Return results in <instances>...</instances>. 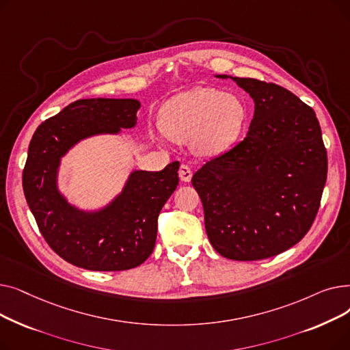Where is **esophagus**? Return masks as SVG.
Segmentation results:
<instances>
[{"label": "esophagus", "instance_id": "obj_1", "mask_svg": "<svg viewBox=\"0 0 350 350\" xmlns=\"http://www.w3.org/2000/svg\"><path fill=\"white\" fill-rule=\"evenodd\" d=\"M178 177H180V180H181L183 183H189V181L191 180V177H193V172H191V169L189 167L187 164H181V165H180Z\"/></svg>", "mask_w": 350, "mask_h": 350}]
</instances>
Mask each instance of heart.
I'll use <instances>...</instances> for the list:
<instances>
[{
	"instance_id": "obj_1",
	"label": "heart",
	"mask_w": 350,
	"mask_h": 350,
	"mask_svg": "<svg viewBox=\"0 0 350 350\" xmlns=\"http://www.w3.org/2000/svg\"><path fill=\"white\" fill-rule=\"evenodd\" d=\"M247 120V106L232 94L200 86L164 106L160 126L170 140H193L200 156L214 157L227 152L240 136Z\"/></svg>"
}]
</instances>
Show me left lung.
<instances>
[{"label": "left lung", "mask_w": 350, "mask_h": 350, "mask_svg": "<svg viewBox=\"0 0 350 350\" xmlns=\"http://www.w3.org/2000/svg\"><path fill=\"white\" fill-rule=\"evenodd\" d=\"M231 78L254 99L243 142L198 169L191 185L204 208L214 250L258 261L299 243L319 210L327 156L314 109L288 89Z\"/></svg>", "instance_id": "obj_1"}]
</instances>
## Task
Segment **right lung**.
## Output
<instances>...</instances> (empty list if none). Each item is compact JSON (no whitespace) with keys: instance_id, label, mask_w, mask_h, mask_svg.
Returning <instances> with one entry per match:
<instances>
[{"instance_id":"add662e5","label":"right lung","mask_w":350,"mask_h":350,"mask_svg":"<svg viewBox=\"0 0 350 350\" xmlns=\"http://www.w3.org/2000/svg\"><path fill=\"white\" fill-rule=\"evenodd\" d=\"M137 99H79L36 129L23 173L31 213L48 245L72 265L124 271L153 252L157 217L178 185V161L160 172L135 170L120 194L99 210L72 206L58 189L61 159L81 140L118 135L137 122Z\"/></svg>"}]
</instances>
